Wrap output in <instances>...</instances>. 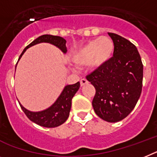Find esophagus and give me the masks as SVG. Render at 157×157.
I'll return each instance as SVG.
<instances>
[{
    "instance_id": "esophagus-1",
    "label": "esophagus",
    "mask_w": 157,
    "mask_h": 157,
    "mask_svg": "<svg viewBox=\"0 0 157 157\" xmlns=\"http://www.w3.org/2000/svg\"><path fill=\"white\" fill-rule=\"evenodd\" d=\"M80 83H81V86H84V85H87L89 81H87L86 79H81V81H80Z\"/></svg>"
}]
</instances>
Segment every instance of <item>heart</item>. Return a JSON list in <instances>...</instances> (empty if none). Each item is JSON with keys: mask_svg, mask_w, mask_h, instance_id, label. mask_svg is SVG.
<instances>
[{"mask_svg": "<svg viewBox=\"0 0 157 157\" xmlns=\"http://www.w3.org/2000/svg\"><path fill=\"white\" fill-rule=\"evenodd\" d=\"M115 44L111 38L101 36L90 40L76 50L72 56L73 64L77 67L89 64L93 69H98L109 62L113 56Z\"/></svg>", "mask_w": 157, "mask_h": 157, "instance_id": "heart-1", "label": "heart"}]
</instances>
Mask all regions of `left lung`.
I'll return each mask as SVG.
<instances>
[{"mask_svg":"<svg viewBox=\"0 0 157 157\" xmlns=\"http://www.w3.org/2000/svg\"><path fill=\"white\" fill-rule=\"evenodd\" d=\"M108 34L115 44L113 56L86 78L96 89L92 103L96 114L115 123L133 110L140 97L143 64L132 43L116 33Z\"/></svg>","mask_w":157,"mask_h":157,"instance_id":"obj_1","label":"left lung"}]
</instances>
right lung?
Here are the masks:
<instances>
[{
  "mask_svg": "<svg viewBox=\"0 0 157 157\" xmlns=\"http://www.w3.org/2000/svg\"><path fill=\"white\" fill-rule=\"evenodd\" d=\"M40 43H48V44H52L56 46V48H58L63 53H66L67 52L65 39L61 36L45 34V35H42L37 37L29 45L26 46L21 54L18 61L21 58V56L28 48ZM17 63L16 64V67L17 65ZM79 88H80V82L76 83L74 85H66L56 101L48 109H44L42 111L33 112L28 110L19 102L20 106L24 113H25L28 118L38 125L45 128L57 127L64 123L68 119L69 113H70L71 106H72V99L74 97L76 92L78 91Z\"/></svg>",
  "mask_w": 157,
  "mask_h": 157,
  "instance_id": "right-lung-1",
  "label": "right lung"
}]
</instances>
